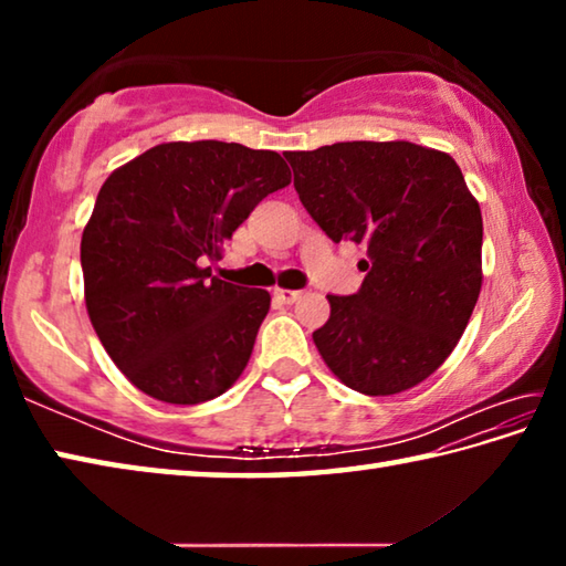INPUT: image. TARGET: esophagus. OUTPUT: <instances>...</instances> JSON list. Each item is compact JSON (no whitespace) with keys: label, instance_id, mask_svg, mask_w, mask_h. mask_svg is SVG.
<instances>
[{"label":"esophagus","instance_id":"1","mask_svg":"<svg viewBox=\"0 0 566 566\" xmlns=\"http://www.w3.org/2000/svg\"><path fill=\"white\" fill-rule=\"evenodd\" d=\"M274 300L276 302H282V304H294L296 300H300L302 296V292H296V290H284V286H274Z\"/></svg>","mask_w":566,"mask_h":566}]
</instances>
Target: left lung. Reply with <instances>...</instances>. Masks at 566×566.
Here are the masks:
<instances>
[{"mask_svg": "<svg viewBox=\"0 0 566 566\" xmlns=\"http://www.w3.org/2000/svg\"><path fill=\"white\" fill-rule=\"evenodd\" d=\"M284 157L314 222L369 256L357 294H327L329 319L312 334L324 364L367 397L417 387L454 352L482 290V209L462 169L405 139Z\"/></svg>", "mask_w": 566, "mask_h": 566, "instance_id": "obj_1", "label": "left lung"}]
</instances>
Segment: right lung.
Instances as JSON below:
<instances>
[{"label":"right lung","mask_w":566,"mask_h":566,"mask_svg":"<svg viewBox=\"0 0 566 566\" xmlns=\"http://www.w3.org/2000/svg\"><path fill=\"white\" fill-rule=\"evenodd\" d=\"M292 181L270 149L165 142L114 169L82 232L84 302L134 387L202 405L234 385L270 312L266 290L212 276L227 239Z\"/></svg>","instance_id":"add662e5"}]
</instances>
